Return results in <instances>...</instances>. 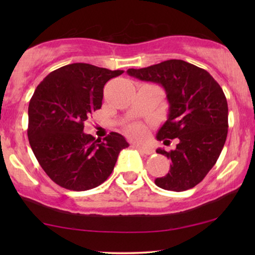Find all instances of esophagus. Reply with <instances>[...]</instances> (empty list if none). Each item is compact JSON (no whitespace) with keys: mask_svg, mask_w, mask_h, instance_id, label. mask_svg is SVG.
I'll use <instances>...</instances> for the list:
<instances>
[{"mask_svg":"<svg viewBox=\"0 0 255 255\" xmlns=\"http://www.w3.org/2000/svg\"><path fill=\"white\" fill-rule=\"evenodd\" d=\"M133 147H135L136 149L139 150V152L144 153L146 155H150V154H154V150L150 148V147H147V146H141V145H133Z\"/></svg>","mask_w":255,"mask_h":255,"instance_id":"esophagus-1","label":"esophagus"}]
</instances>
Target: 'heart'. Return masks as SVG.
<instances>
[{
    "label": "heart",
    "instance_id": "obj_1",
    "mask_svg": "<svg viewBox=\"0 0 255 255\" xmlns=\"http://www.w3.org/2000/svg\"><path fill=\"white\" fill-rule=\"evenodd\" d=\"M125 130H126L127 135L133 138V139H143L146 137V133H147V128H146L145 125L139 123L128 125Z\"/></svg>",
    "mask_w": 255,
    "mask_h": 255
}]
</instances>
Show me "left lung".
<instances>
[{
  "label": "left lung",
  "instance_id": "left-lung-1",
  "mask_svg": "<svg viewBox=\"0 0 255 255\" xmlns=\"http://www.w3.org/2000/svg\"><path fill=\"white\" fill-rule=\"evenodd\" d=\"M130 76L161 84L169 101V116L156 138L178 139L176 148L156 153L172 161L169 173L155 180L164 190L184 191L196 187L213 169L228 131L225 94L204 68L181 59H170L145 68H129Z\"/></svg>",
  "mask_w": 255,
  "mask_h": 255
}]
</instances>
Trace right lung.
I'll use <instances>...</instances> for the list:
<instances>
[{
	"mask_svg": "<svg viewBox=\"0 0 255 255\" xmlns=\"http://www.w3.org/2000/svg\"><path fill=\"white\" fill-rule=\"evenodd\" d=\"M123 73L74 63L49 73L37 86L28 108L29 144L42 170L62 188L85 191L100 185L129 146L118 132L103 140L83 132L84 123L102 106L105 84Z\"/></svg>",
	"mask_w": 255,
	"mask_h": 255,
	"instance_id": "add662e5",
	"label": "right lung"
}]
</instances>
